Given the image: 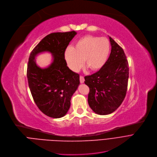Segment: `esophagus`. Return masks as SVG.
Instances as JSON below:
<instances>
[{
  "label": "esophagus",
  "instance_id": "34e87169",
  "mask_svg": "<svg viewBox=\"0 0 157 157\" xmlns=\"http://www.w3.org/2000/svg\"><path fill=\"white\" fill-rule=\"evenodd\" d=\"M84 80H85V79H84V77H83V76H80V83H84Z\"/></svg>",
  "mask_w": 157,
  "mask_h": 157
}]
</instances>
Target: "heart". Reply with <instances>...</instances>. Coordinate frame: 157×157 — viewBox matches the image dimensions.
Segmentation results:
<instances>
[{
    "label": "heart",
    "instance_id": "b5f03b06",
    "mask_svg": "<svg viewBox=\"0 0 157 157\" xmlns=\"http://www.w3.org/2000/svg\"><path fill=\"white\" fill-rule=\"evenodd\" d=\"M110 44L105 38L87 35L80 38L74 48L69 47L64 52V59L69 68L78 71L83 66L91 71L101 69L105 64L109 54Z\"/></svg>",
    "mask_w": 157,
    "mask_h": 157
}]
</instances>
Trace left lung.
Instances as JSON below:
<instances>
[{
  "mask_svg": "<svg viewBox=\"0 0 157 157\" xmlns=\"http://www.w3.org/2000/svg\"><path fill=\"white\" fill-rule=\"evenodd\" d=\"M109 40L112 48L108 60L98 71L84 77L89 87V107L100 115L111 114L120 106L128 87V60L123 49L110 37Z\"/></svg>",
  "mask_w": 157,
  "mask_h": 157,
  "instance_id": "1",
  "label": "left lung"
}]
</instances>
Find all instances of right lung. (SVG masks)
<instances>
[{
  "mask_svg": "<svg viewBox=\"0 0 157 157\" xmlns=\"http://www.w3.org/2000/svg\"><path fill=\"white\" fill-rule=\"evenodd\" d=\"M76 34L75 31L51 33L34 48L29 58L27 77L30 91L39 109L50 117L66 115L71 96L80 84L79 74L70 70L64 59V52ZM43 51L50 52L54 58L44 69L35 61V56Z\"/></svg>",
  "mask_w": 157,
  "mask_h": 157,
  "instance_id": "add662e5",
  "label": "right lung"
}]
</instances>
